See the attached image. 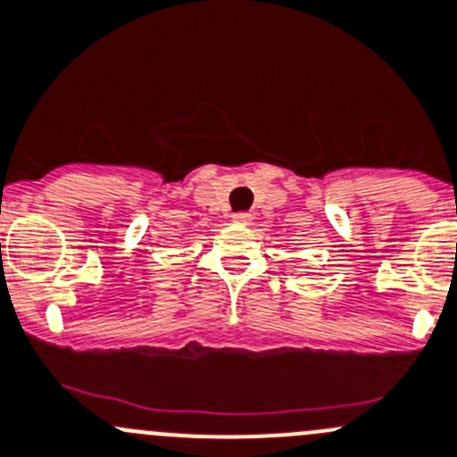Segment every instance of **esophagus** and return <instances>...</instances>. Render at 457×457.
<instances>
[{
    "label": "esophagus",
    "mask_w": 457,
    "mask_h": 457,
    "mask_svg": "<svg viewBox=\"0 0 457 457\" xmlns=\"http://www.w3.org/2000/svg\"><path fill=\"white\" fill-rule=\"evenodd\" d=\"M233 221H236V224L246 226L253 221V217H251V212H236V215H233Z\"/></svg>",
    "instance_id": "esophagus-1"
}]
</instances>
